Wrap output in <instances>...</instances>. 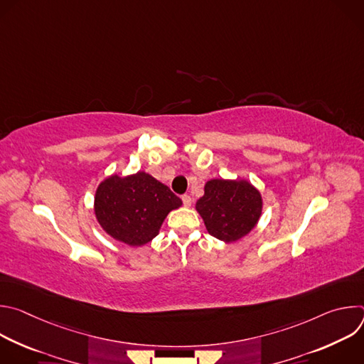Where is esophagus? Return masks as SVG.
<instances>
[{
	"label": "esophagus",
	"instance_id": "1",
	"mask_svg": "<svg viewBox=\"0 0 364 364\" xmlns=\"http://www.w3.org/2000/svg\"><path fill=\"white\" fill-rule=\"evenodd\" d=\"M181 200H183V204H184L186 207H190V205H191V201H193V200H191V197H190L188 194H184V196L181 197Z\"/></svg>",
	"mask_w": 364,
	"mask_h": 364
}]
</instances>
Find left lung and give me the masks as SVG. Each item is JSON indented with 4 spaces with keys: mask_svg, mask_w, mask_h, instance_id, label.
Segmentation results:
<instances>
[{
    "mask_svg": "<svg viewBox=\"0 0 364 364\" xmlns=\"http://www.w3.org/2000/svg\"><path fill=\"white\" fill-rule=\"evenodd\" d=\"M262 196L246 180L213 178L196 203L207 232L226 243L246 236L262 215Z\"/></svg>",
    "mask_w": 364,
    "mask_h": 364,
    "instance_id": "obj_1",
    "label": "left lung"
}]
</instances>
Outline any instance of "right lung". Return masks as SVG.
<instances>
[{
    "instance_id": "obj_1",
    "label": "right lung",
    "mask_w": 364,
    "mask_h": 364,
    "mask_svg": "<svg viewBox=\"0 0 364 364\" xmlns=\"http://www.w3.org/2000/svg\"><path fill=\"white\" fill-rule=\"evenodd\" d=\"M183 204L166 184L138 171L103 180L95 194V216L109 236L142 246L159 235L167 215Z\"/></svg>"
}]
</instances>
